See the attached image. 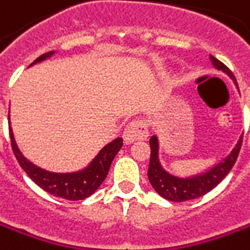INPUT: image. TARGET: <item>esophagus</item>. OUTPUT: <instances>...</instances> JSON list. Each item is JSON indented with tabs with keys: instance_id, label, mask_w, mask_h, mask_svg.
Masks as SVG:
<instances>
[{
	"instance_id": "34e87169",
	"label": "esophagus",
	"mask_w": 250,
	"mask_h": 250,
	"mask_svg": "<svg viewBox=\"0 0 250 250\" xmlns=\"http://www.w3.org/2000/svg\"><path fill=\"white\" fill-rule=\"evenodd\" d=\"M149 132H147V125L144 120H134L128 123L123 131V139L127 145H130L139 139H146Z\"/></svg>"
}]
</instances>
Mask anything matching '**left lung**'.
<instances>
[{
	"mask_svg": "<svg viewBox=\"0 0 250 250\" xmlns=\"http://www.w3.org/2000/svg\"><path fill=\"white\" fill-rule=\"evenodd\" d=\"M209 60L212 65L218 71L225 72L230 79H232V82L235 83V86L238 89L237 81H235L231 71L226 67L223 62L215 59L213 56H209ZM149 144H150V163H149V169H147L149 182L163 198H166L168 201L182 203V201L194 200V198L207 194L208 191L216 188L219 183L223 181V178L230 172V169L238 157L242 137H239L237 145L232 147L231 152L227 154L225 159L218 161L215 166H212L204 172L186 176V178L169 174L167 169H164V167L161 166L160 159H159L160 144H159L157 135H153L149 141Z\"/></svg>",
	"mask_w": 250,
	"mask_h": 250,
	"instance_id": "obj_1",
	"label": "left lung"
}]
</instances>
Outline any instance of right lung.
Masks as SVG:
<instances>
[{
  "instance_id": "1",
  "label": "right lung",
  "mask_w": 250,
  "mask_h": 250,
  "mask_svg": "<svg viewBox=\"0 0 250 250\" xmlns=\"http://www.w3.org/2000/svg\"><path fill=\"white\" fill-rule=\"evenodd\" d=\"M53 54L54 52L42 54L32 62L31 65L46 60ZM8 120L11 125L9 115H8ZM9 137H11L13 153L16 156L20 167L23 168L25 174L31 178L32 182H35L41 189H43L53 196L60 197L64 200H71V201L84 200L91 196L101 186V183L105 181V178L108 175V171H109V167H111L115 156L118 154L120 147L123 146V139H113L108 145H105L98 152L96 157L90 161L89 166L83 169H79L75 172H52V171H46L43 168L35 166L27 157H24V154L21 153L18 147L11 125H9Z\"/></svg>"
}]
</instances>
